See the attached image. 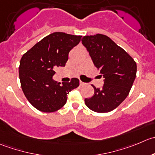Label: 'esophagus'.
I'll list each match as a JSON object with an SVG mask.
<instances>
[{
	"label": "esophagus",
	"mask_w": 155,
	"mask_h": 155,
	"mask_svg": "<svg viewBox=\"0 0 155 155\" xmlns=\"http://www.w3.org/2000/svg\"><path fill=\"white\" fill-rule=\"evenodd\" d=\"M85 83H84V82H82V81H80V85L81 86H84V85H85Z\"/></svg>",
	"instance_id": "esophagus-1"
}]
</instances>
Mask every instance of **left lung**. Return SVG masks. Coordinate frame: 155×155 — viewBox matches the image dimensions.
Instances as JSON below:
<instances>
[{
  "label": "left lung",
  "mask_w": 155,
  "mask_h": 155,
  "mask_svg": "<svg viewBox=\"0 0 155 155\" xmlns=\"http://www.w3.org/2000/svg\"><path fill=\"white\" fill-rule=\"evenodd\" d=\"M81 41L104 78L102 88H96L93 85L94 94L84 102L92 111L109 112L120 105L129 94L136 76V63L106 35H87Z\"/></svg>",
  "instance_id": "8db88e82"
}]
</instances>
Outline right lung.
Segmentation results:
<instances>
[{
    "label": "right lung",
    "mask_w": 155,
    "mask_h": 155,
    "mask_svg": "<svg viewBox=\"0 0 155 155\" xmlns=\"http://www.w3.org/2000/svg\"><path fill=\"white\" fill-rule=\"evenodd\" d=\"M81 36L63 32L47 35L22 56L19 68L22 90L36 109L54 112L66 103L69 92L79 86L72 78L62 84L53 79L56 68L65 66L70 50L78 45Z\"/></svg>",
    "instance_id": "obj_1"
}]
</instances>
